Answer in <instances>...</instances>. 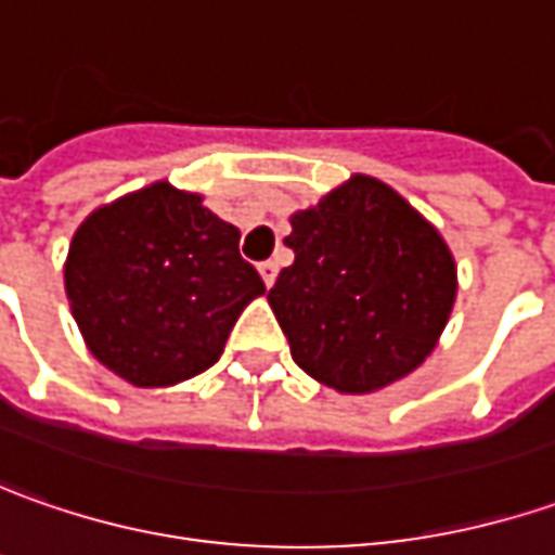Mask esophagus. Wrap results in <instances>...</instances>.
Returning <instances> with one entry per match:
<instances>
[{
	"mask_svg": "<svg viewBox=\"0 0 555 555\" xmlns=\"http://www.w3.org/2000/svg\"><path fill=\"white\" fill-rule=\"evenodd\" d=\"M258 270H260V276H263V282H267V285H273V282H276V276H279L276 260H263Z\"/></svg>",
	"mask_w": 555,
	"mask_h": 555,
	"instance_id": "esophagus-1",
	"label": "esophagus"
}]
</instances>
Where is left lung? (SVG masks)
Returning <instances> with one entry per match:
<instances>
[{
  "label": "left lung",
  "mask_w": 555,
  "mask_h": 555,
  "mask_svg": "<svg viewBox=\"0 0 555 555\" xmlns=\"http://www.w3.org/2000/svg\"><path fill=\"white\" fill-rule=\"evenodd\" d=\"M270 307L292 359L325 387L374 392L411 374L449 322L457 270L436 227L387 183L353 175L297 211Z\"/></svg>",
  "instance_id": "obj_1"
}]
</instances>
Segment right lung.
I'll return each mask as SVG.
<instances>
[{
  "instance_id": "obj_1",
  "label": "right lung",
  "mask_w": 555,
  "mask_h": 555,
  "mask_svg": "<svg viewBox=\"0 0 555 555\" xmlns=\"http://www.w3.org/2000/svg\"><path fill=\"white\" fill-rule=\"evenodd\" d=\"M64 279L91 353L134 387L211 369L245 304L263 295L240 230L168 183L88 215Z\"/></svg>"
}]
</instances>
